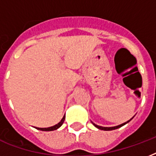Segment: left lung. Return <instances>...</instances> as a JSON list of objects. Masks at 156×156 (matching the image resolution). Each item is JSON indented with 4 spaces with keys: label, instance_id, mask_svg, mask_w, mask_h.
Listing matches in <instances>:
<instances>
[{
    "label": "left lung",
    "instance_id": "1",
    "mask_svg": "<svg viewBox=\"0 0 156 156\" xmlns=\"http://www.w3.org/2000/svg\"><path fill=\"white\" fill-rule=\"evenodd\" d=\"M133 117H132V118H131V119H129V121H126V122H125V123L121 124V125H119V126H112V127H103V126H98V125H95V123H93V122H92V124H93V125H94V126H95V127H96V128L99 129H101V130H106V131H108V130H113V129H116L121 128V126H125V125H126V124L129 123V121H130L131 120H132V119L133 118Z\"/></svg>",
    "mask_w": 156,
    "mask_h": 156
}]
</instances>
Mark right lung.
I'll return each instance as SVG.
<instances>
[{
    "mask_svg": "<svg viewBox=\"0 0 156 156\" xmlns=\"http://www.w3.org/2000/svg\"><path fill=\"white\" fill-rule=\"evenodd\" d=\"M65 119H66V115L63 116V118L61 119V121H60L59 123L56 124V125H55V126H51V127H48V128H38V127H35V129H39V130H42V131H53V130H56V129H59L61 126H62V124H63V122L65 121Z\"/></svg>",
    "mask_w": 156,
    "mask_h": 156,
    "instance_id": "obj_1",
    "label": "right lung"
}]
</instances>
